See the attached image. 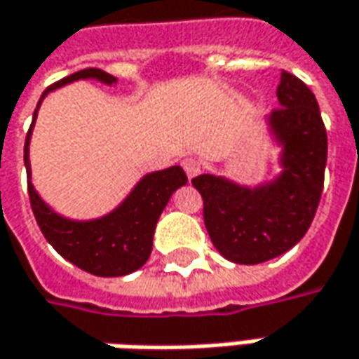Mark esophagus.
Instances as JSON below:
<instances>
[{"instance_id": "obj_1", "label": "esophagus", "mask_w": 359, "mask_h": 359, "mask_svg": "<svg viewBox=\"0 0 359 359\" xmlns=\"http://www.w3.org/2000/svg\"><path fill=\"white\" fill-rule=\"evenodd\" d=\"M182 169H184L189 179H194L200 172V163L196 159H192V157H187V159L182 161Z\"/></svg>"}]
</instances>
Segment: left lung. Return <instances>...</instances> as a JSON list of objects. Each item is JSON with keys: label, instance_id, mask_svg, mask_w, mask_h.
I'll list each match as a JSON object with an SVG mask.
<instances>
[{"label": "left lung", "instance_id": "obj_1", "mask_svg": "<svg viewBox=\"0 0 359 359\" xmlns=\"http://www.w3.org/2000/svg\"><path fill=\"white\" fill-rule=\"evenodd\" d=\"M277 97L281 106L269 116L285 143L277 182L250 190L212 175L192 179L212 243L233 263L255 265L291 250L311 228L323 196L328 137L316 97L291 72H283Z\"/></svg>", "mask_w": 359, "mask_h": 359}]
</instances>
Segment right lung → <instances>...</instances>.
I'll use <instances>...</instances> for the list:
<instances>
[{
  "label": "right lung",
  "instance_id": "1",
  "mask_svg": "<svg viewBox=\"0 0 359 359\" xmlns=\"http://www.w3.org/2000/svg\"><path fill=\"white\" fill-rule=\"evenodd\" d=\"M80 78H96L106 84L116 82V78L100 68H86L46 88L39 104L43 102L48 90H55ZM35 118L36 109L33 114V123H35ZM33 123L25 137L27 177H31L29 137H31ZM187 180L189 179L179 165L147 175L118 210L94 222L65 220L39 198L31 182H27V190H29L31 208H33L39 228L46 241L65 259L74 263L82 271L92 273L97 277H121V275L137 271L139 267L147 262L161 212L165 210L170 194L179 187L187 184Z\"/></svg>",
  "mask_w": 359,
  "mask_h": 359
}]
</instances>
